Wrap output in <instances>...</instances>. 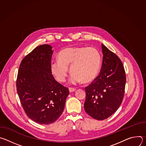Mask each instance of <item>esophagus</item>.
Returning a JSON list of instances; mask_svg holds the SVG:
<instances>
[{"label":"esophagus","mask_w":146,"mask_h":146,"mask_svg":"<svg viewBox=\"0 0 146 146\" xmlns=\"http://www.w3.org/2000/svg\"><path fill=\"white\" fill-rule=\"evenodd\" d=\"M69 90L70 92H74L76 90V89L74 88H69Z\"/></svg>","instance_id":"obj_1"}]
</instances>
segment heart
<instances>
[{
  "label": "heart",
  "mask_w": 146,
  "mask_h": 146,
  "mask_svg": "<svg viewBox=\"0 0 146 146\" xmlns=\"http://www.w3.org/2000/svg\"><path fill=\"white\" fill-rule=\"evenodd\" d=\"M101 64V55L95 48L68 47L59 52L58 59L51 61L50 69L55 78L63 82L66 81L70 66V83L75 84L82 81L88 83L98 75Z\"/></svg>",
  "instance_id": "heart-1"
}]
</instances>
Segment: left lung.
<instances>
[{
  "instance_id": "left-lung-1",
  "label": "left lung",
  "mask_w": 146,
  "mask_h": 146,
  "mask_svg": "<svg viewBox=\"0 0 146 146\" xmlns=\"http://www.w3.org/2000/svg\"><path fill=\"white\" fill-rule=\"evenodd\" d=\"M103 62L99 76L86 87V112L94 119H105L114 113L122 103L126 75L120 59L102 44Z\"/></svg>"
}]
</instances>
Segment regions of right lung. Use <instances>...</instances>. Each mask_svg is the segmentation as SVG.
Listing matches in <instances>:
<instances>
[{
	"instance_id": "obj_1",
	"label": "right lung",
	"mask_w": 146,
	"mask_h": 146,
	"mask_svg": "<svg viewBox=\"0 0 146 146\" xmlns=\"http://www.w3.org/2000/svg\"><path fill=\"white\" fill-rule=\"evenodd\" d=\"M52 47H36L21 61L17 91L27 115L40 124L55 122L63 112L69 89L57 82L50 69Z\"/></svg>"
}]
</instances>
